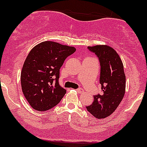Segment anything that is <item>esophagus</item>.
<instances>
[{"mask_svg": "<svg viewBox=\"0 0 147 147\" xmlns=\"http://www.w3.org/2000/svg\"><path fill=\"white\" fill-rule=\"evenodd\" d=\"M76 91L78 94H81V93H82V92H83V90H82V88H78V89H77Z\"/></svg>", "mask_w": 147, "mask_h": 147, "instance_id": "obj_1", "label": "esophagus"}]
</instances>
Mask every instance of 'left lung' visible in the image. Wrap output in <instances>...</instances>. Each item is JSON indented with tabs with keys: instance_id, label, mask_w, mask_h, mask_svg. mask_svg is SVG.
Returning a JSON list of instances; mask_svg holds the SVG:
<instances>
[{
	"instance_id": "8db88e82",
	"label": "left lung",
	"mask_w": 147,
	"mask_h": 147,
	"mask_svg": "<svg viewBox=\"0 0 147 147\" xmlns=\"http://www.w3.org/2000/svg\"><path fill=\"white\" fill-rule=\"evenodd\" d=\"M87 48L99 60L102 93L94 96L93 103L86 108L96 118H105L115 111L125 94L126 76L123 65L116 51L109 46Z\"/></svg>"
}]
</instances>
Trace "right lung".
<instances>
[{
    "label": "right lung",
    "mask_w": 147,
    "mask_h": 147,
    "mask_svg": "<svg viewBox=\"0 0 147 147\" xmlns=\"http://www.w3.org/2000/svg\"><path fill=\"white\" fill-rule=\"evenodd\" d=\"M76 50L73 47L46 41L30 51L21 71V84L25 98L33 109L50 110L63 98L67 92L59 85L60 69Z\"/></svg>",
    "instance_id": "obj_1"
}]
</instances>
